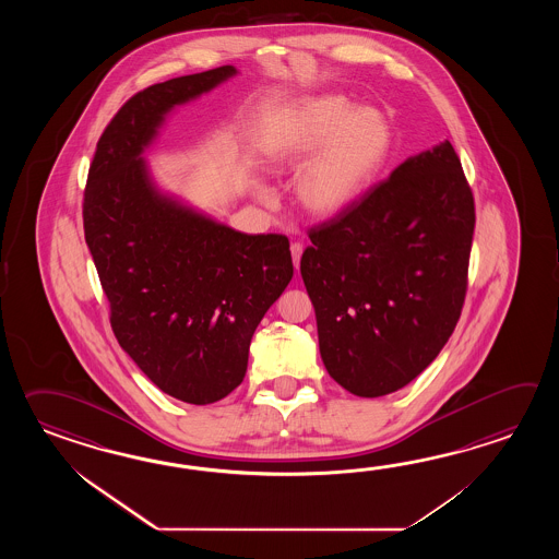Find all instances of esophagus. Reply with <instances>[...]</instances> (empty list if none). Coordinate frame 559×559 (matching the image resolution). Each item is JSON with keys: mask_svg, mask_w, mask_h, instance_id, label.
I'll return each mask as SVG.
<instances>
[{"mask_svg": "<svg viewBox=\"0 0 559 559\" xmlns=\"http://www.w3.org/2000/svg\"><path fill=\"white\" fill-rule=\"evenodd\" d=\"M292 260H294V267L299 270V260H301V253H304V246L301 243H292Z\"/></svg>", "mask_w": 559, "mask_h": 559, "instance_id": "obj_1", "label": "esophagus"}]
</instances>
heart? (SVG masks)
Here are the masks:
<instances>
[{
  "mask_svg": "<svg viewBox=\"0 0 559 559\" xmlns=\"http://www.w3.org/2000/svg\"><path fill=\"white\" fill-rule=\"evenodd\" d=\"M392 128L373 107L344 95L308 97L265 131L262 152L277 167H299L297 203L311 217L347 212L369 190L392 152ZM265 198V191H260Z\"/></svg>",
  "mask_w": 559,
  "mask_h": 559,
  "instance_id": "b5f03b06",
  "label": "heart"
}]
</instances>
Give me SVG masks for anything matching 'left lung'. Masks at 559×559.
<instances>
[{"label":"left lung","instance_id":"left-lung-1","mask_svg":"<svg viewBox=\"0 0 559 559\" xmlns=\"http://www.w3.org/2000/svg\"><path fill=\"white\" fill-rule=\"evenodd\" d=\"M474 226V195L445 140L309 231L299 272L323 366L344 390L397 392L438 357L464 306Z\"/></svg>","mask_w":559,"mask_h":559}]
</instances>
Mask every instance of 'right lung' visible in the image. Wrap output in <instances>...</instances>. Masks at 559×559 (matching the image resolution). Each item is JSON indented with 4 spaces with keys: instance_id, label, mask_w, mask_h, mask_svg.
I'll use <instances>...</instances> for the list:
<instances>
[{
    "instance_id": "add662e5",
    "label": "right lung",
    "mask_w": 559,
    "mask_h": 559,
    "mask_svg": "<svg viewBox=\"0 0 559 559\" xmlns=\"http://www.w3.org/2000/svg\"><path fill=\"white\" fill-rule=\"evenodd\" d=\"M234 66L150 85L102 133L84 195L85 243L121 349L162 392L219 402L243 381L251 337L294 275L289 241L241 234L159 190L143 152L167 116Z\"/></svg>"
}]
</instances>
